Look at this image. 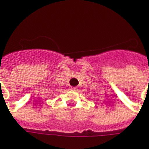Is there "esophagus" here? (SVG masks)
Segmentation results:
<instances>
[{
	"mask_svg": "<svg viewBox=\"0 0 149 149\" xmlns=\"http://www.w3.org/2000/svg\"><path fill=\"white\" fill-rule=\"evenodd\" d=\"M70 89H71V90H72V91H77V88H76V87H72Z\"/></svg>",
	"mask_w": 149,
	"mask_h": 149,
	"instance_id": "obj_1",
	"label": "esophagus"
}]
</instances>
